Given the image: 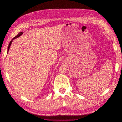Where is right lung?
<instances>
[{"mask_svg":"<svg viewBox=\"0 0 122 122\" xmlns=\"http://www.w3.org/2000/svg\"><path fill=\"white\" fill-rule=\"evenodd\" d=\"M23 33H24V32H19V33H18V34L17 36H15V37L13 38L12 39V40L10 42L9 45V46H8V52H9V51L10 48V46H11V44H12V42L14 40V39H16V38H17L19 37V36H20L21 35H22L23 34Z\"/></svg>","mask_w":122,"mask_h":122,"instance_id":"obj_1","label":"right lung"}]
</instances>
